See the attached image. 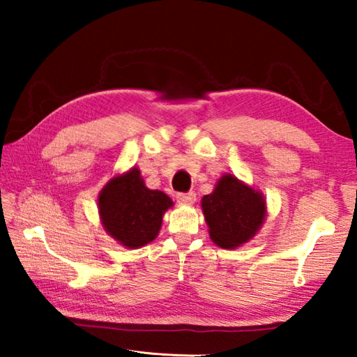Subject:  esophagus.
<instances>
[{"label":"esophagus","mask_w":357,"mask_h":357,"mask_svg":"<svg viewBox=\"0 0 357 357\" xmlns=\"http://www.w3.org/2000/svg\"><path fill=\"white\" fill-rule=\"evenodd\" d=\"M176 200L181 204H193L197 202V195L193 192L189 193H178L176 195Z\"/></svg>","instance_id":"34e87169"}]
</instances>
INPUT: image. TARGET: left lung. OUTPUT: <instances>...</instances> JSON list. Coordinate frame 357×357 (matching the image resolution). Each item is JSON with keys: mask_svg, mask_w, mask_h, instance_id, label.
Here are the masks:
<instances>
[{"mask_svg": "<svg viewBox=\"0 0 357 357\" xmlns=\"http://www.w3.org/2000/svg\"><path fill=\"white\" fill-rule=\"evenodd\" d=\"M209 238L222 249H238L257 236L268 214L264 195L234 174L225 173L202 198Z\"/></svg>", "mask_w": 357, "mask_h": 357, "instance_id": "obj_1", "label": "left lung"}]
</instances>
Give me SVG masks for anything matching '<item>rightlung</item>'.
I'll list each match as a JSON object with an SVG mask.
<instances>
[{
	"label": "right lung",
	"mask_w": 357,
	"mask_h": 357,
	"mask_svg": "<svg viewBox=\"0 0 357 357\" xmlns=\"http://www.w3.org/2000/svg\"><path fill=\"white\" fill-rule=\"evenodd\" d=\"M170 208L172 198L162 190L148 189L137 167L113 176L98 198L102 228L126 249L153 243Z\"/></svg>",
	"instance_id": "obj_1"
}]
</instances>
